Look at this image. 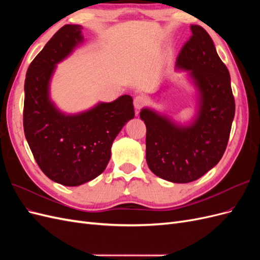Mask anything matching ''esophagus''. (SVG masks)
<instances>
[{
  "label": "esophagus",
  "instance_id": "obj_1",
  "mask_svg": "<svg viewBox=\"0 0 260 260\" xmlns=\"http://www.w3.org/2000/svg\"><path fill=\"white\" fill-rule=\"evenodd\" d=\"M145 104V100L143 96H136L135 100H133V105H135V108L137 111H140L141 108H142Z\"/></svg>",
  "mask_w": 260,
  "mask_h": 260
}]
</instances>
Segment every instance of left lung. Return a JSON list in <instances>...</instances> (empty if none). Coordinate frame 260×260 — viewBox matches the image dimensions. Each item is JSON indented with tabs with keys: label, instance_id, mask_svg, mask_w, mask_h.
<instances>
[{
	"label": "left lung",
	"instance_id": "8db88e82",
	"mask_svg": "<svg viewBox=\"0 0 260 260\" xmlns=\"http://www.w3.org/2000/svg\"><path fill=\"white\" fill-rule=\"evenodd\" d=\"M176 68L188 73L199 92L193 120L181 124L148 107L140 117L146 125V161L154 175L174 183L200 179L221 159L235 114L230 74L207 31L192 25Z\"/></svg>",
	"mask_w": 260,
	"mask_h": 260
}]
</instances>
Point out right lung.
I'll list each match as a JSON object with an SVG mask.
<instances>
[{
    "mask_svg": "<svg viewBox=\"0 0 260 260\" xmlns=\"http://www.w3.org/2000/svg\"><path fill=\"white\" fill-rule=\"evenodd\" d=\"M82 26L65 25L45 44L27 70L23 131L39 167L54 182L78 186L95 179L111 159L112 144L135 117L130 95L65 114L50 98L56 65L83 42Z\"/></svg>",
    "mask_w": 260,
    "mask_h": 260,
    "instance_id": "obj_1",
    "label": "right lung"
}]
</instances>
